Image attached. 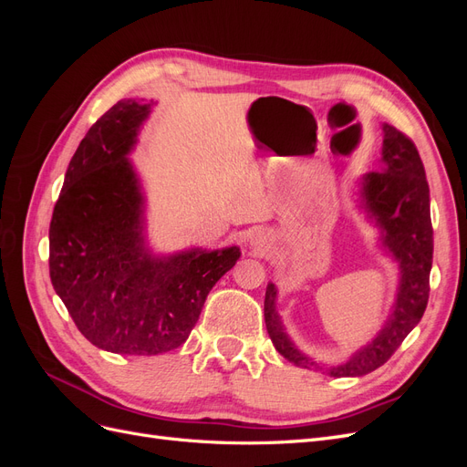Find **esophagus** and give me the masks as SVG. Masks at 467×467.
Here are the masks:
<instances>
[{
    "label": "esophagus",
    "mask_w": 467,
    "mask_h": 467,
    "mask_svg": "<svg viewBox=\"0 0 467 467\" xmlns=\"http://www.w3.org/2000/svg\"><path fill=\"white\" fill-rule=\"evenodd\" d=\"M249 244L255 249H265L268 247V234H265L263 230H255L249 235Z\"/></svg>",
    "instance_id": "obj_1"
}]
</instances>
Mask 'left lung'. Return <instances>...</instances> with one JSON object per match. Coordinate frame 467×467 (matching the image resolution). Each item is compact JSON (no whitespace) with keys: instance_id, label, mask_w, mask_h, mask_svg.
<instances>
[{"instance_id":"1","label":"left lung","mask_w":467,"mask_h":467,"mask_svg":"<svg viewBox=\"0 0 467 467\" xmlns=\"http://www.w3.org/2000/svg\"><path fill=\"white\" fill-rule=\"evenodd\" d=\"M384 142L378 171L358 179V210L378 230V247L400 268V282L389 314L372 341L335 366H327L292 341L276 312L278 290L268 282L265 294V323L275 348L288 362L333 378H357L386 364L403 338L415 329L429 302L432 268L431 196L425 167L415 144L395 126L384 122Z\"/></svg>"}]
</instances>
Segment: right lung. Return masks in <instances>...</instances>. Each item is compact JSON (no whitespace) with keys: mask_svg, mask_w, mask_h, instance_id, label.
<instances>
[{"mask_svg":"<svg viewBox=\"0 0 467 467\" xmlns=\"http://www.w3.org/2000/svg\"><path fill=\"white\" fill-rule=\"evenodd\" d=\"M151 103L122 99L81 140L50 222V280L81 335L115 355L151 357L187 341L237 245L153 253L146 196L129 155Z\"/></svg>","mask_w":467,"mask_h":467,"instance_id":"right-lung-1","label":"right lung"}]
</instances>
